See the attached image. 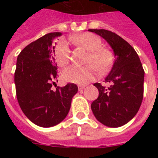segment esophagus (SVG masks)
Wrapping results in <instances>:
<instances>
[{"mask_svg":"<svg viewBox=\"0 0 158 158\" xmlns=\"http://www.w3.org/2000/svg\"><path fill=\"white\" fill-rule=\"evenodd\" d=\"M85 85H79V91H82L85 89Z\"/></svg>","mask_w":158,"mask_h":158,"instance_id":"1","label":"esophagus"}]
</instances>
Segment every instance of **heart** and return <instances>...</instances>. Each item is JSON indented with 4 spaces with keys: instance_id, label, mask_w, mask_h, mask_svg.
Listing matches in <instances>:
<instances>
[{
    "instance_id": "1",
    "label": "heart",
    "mask_w": 158,
    "mask_h": 158,
    "mask_svg": "<svg viewBox=\"0 0 158 158\" xmlns=\"http://www.w3.org/2000/svg\"><path fill=\"white\" fill-rule=\"evenodd\" d=\"M72 42L89 51L87 63L84 67L69 66L61 73L64 82L77 84H88L95 78L98 69L100 71H106L113 62V56L107 48L102 47V39L94 33H86L71 38ZM56 62L60 67L65 66L69 62L70 50L69 44L64 39L57 43L54 48Z\"/></svg>"
}]
</instances>
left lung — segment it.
<instances>
[{
    "mask_svg": "<svg viewBox=\"0 0 158 158\" xmlns=\"http://www.w3.org/2000/svg\"><path fill=\"white\" fill-rule=\"evenodd\" d=\"M104 38L112 48L115 59L106 77L108 88L100 83L94 85L98 89V98L91 108L94 116L108 127L122 126L135 117L143 97L144 70L135 50L116 33L106 29H89Z\"/></svg>",
    "mask_w": 158,
    "mask_h": 158,
    "instance_id": "left-lung-1",
    "label": "left lung"
}]
</instances>
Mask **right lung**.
I'll return each mask as SVG.
<instances>
[{
	"label": "right lung",
	"mask_w": 158,
	"mask_h": 158,
	"mask_svg": "<svg viewBox=\"0 0 158 158\" xmlns=\"http://www.w3.org/2000/svg\"><path fill=\"white\" fill-rule=\"evenodd\" d=\"M61 33H50L23 48L17 57L15 72L16 96L21 110L30 121L40 127L56 125L66 117L73 97L78 92L74 84L52 89L57 81L53 40Z\"/></svg>",
	"instance_id": "1"
}]
</instances>
